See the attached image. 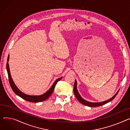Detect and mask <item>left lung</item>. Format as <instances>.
<instances>
[{
    "instance_id": "8db88e82",
    "label": "left lung",
    "mask_w": 130,
    "mask_h": 130,
    "mask_svg": "<svg viewBox=\"0 0 130 130\" xmlns=\"http://www.w3.org/2000/svg\"><path fill=\"white\" fill-rule=\"evenodd\" d=\"M119 91L116 93V94L113 97H112L111 99H109V100H108L107 101H103V102H101L92 103V102H88L87 101H86L83 98H82V97L80 96L78 92V91H77V81L76 80H75V82L74 85V94L75 95L76 98L77 99V100H78L81 103H82V104H83V105H84L85 106L90 107H99V106H101L102 105H105V104H106V103H108L109 102L111 101V100H112L113 99H115V98L116 97V96L117 95L118 93L119 92Z\"/></svg>"
}]
</instances>
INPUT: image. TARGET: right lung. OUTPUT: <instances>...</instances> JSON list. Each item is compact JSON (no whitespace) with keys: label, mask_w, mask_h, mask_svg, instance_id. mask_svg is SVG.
<instances>
[{"label":"right lung","mask_w":130,"mask_h":130,"mask_svg":"<svg viewBox=\"0 0 130 130\" xmlns=\"http://www.w3.org/2000/svg\"><path fill=\"white\" fill-rule=\"evenodd\" d=\"M9 55H8V58H7V61H8L9 60ZM7 67V73H8V75L9 82V84L10 85L11 87L12 90L13 91V92L16 94L18 95V96H19V97L22 98V99H24L26 101H30V102H39L44 101L46 99H47L48 97H50V96L53 92V90L54 89L56 83L62 78V77H60V78H59L58 79H56V81L53 84V85L52 86L51 88L45 93L43 94L42 95H40V96H29V95L25 94L24 93L22 92L17 87V86H15V85L14 84V83H13V82L11 78V77L10 73L9 67V64H8V62H7V67Z\"/></svg>","instance_id":"obj_1"}]
</instances>
